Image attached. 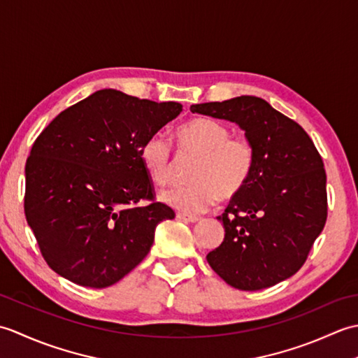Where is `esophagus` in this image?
I'll return each mask as SVG.
<instances>
[{"label": "esophagus", "instance_id": "obj_1", "mask_svg": "<svg viewBox=\"0 0 358 358\" xmlns=\"http://www.w3.org/2000/svg\"><path fill=\"white\" fill-rule=\"evenodd\" d=\"M177 218H178V220H181V222H185V223H195V222H199V217H195V215L177 214Z\"/></svg>", "mask_w": 358, "mask_h": 358}]
</instances>
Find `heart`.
Here are the masks:
<instances>
[{
  "label": "heart",
  "mask_w": 358,
  "mask_h": 358,
  "mask_svg": "<svg viewBox=\"0 0 358 358\" xmlns=\"http://www.w3.org/2000/svg\"><path fill=\"white\" fill-rule=\"evenodd\" d=\"M180 157H196L189 173L191 185L163 194V201L183 214L209 210L222 199L231 201L245 191L254 175L255 146L245 135H232L229 126L209 117H194L173 129ZM140 162L150 181L169 186L173 181V154L169 141L152 135L143 141Z\"/></svg>",
  "instance_id": "heart-1"
}]
</instances>
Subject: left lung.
<instances>
[{
    "instance_id": "8db88e82",
    "label": "left lung",
    "mask_w": 358,
    "mask_h": 358,
    "mask_svg": "<svg viewBox=\"0 0 358 358\" xmlns=\"http://www.w3.org/2000/svg\"><path fill=\"white\" fill-rule=\"evenodd\" d=\"M191 110L237 123L257 154L248 187L217 217L226 234L206 257L210 268L241 291L292 277L328 218L326 172L314 141L258 96L192 104Z\"/></svg>"
}]
</instances>
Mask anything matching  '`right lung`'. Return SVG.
I'll return each instance as SVG.
<instances>
[{"label": "right lung", "instance_id": "add662e5", "mask_svg": "<svg viewBox=\"0 0 358 358\" xmlns=\"http://www.w3.org/2000/svg\"><path fill=\"white\" fill-rule=\"evenodd\" d=\"M181 110L175 101L103 89L36 136L26 162L24 214L50 269L101 289L143 262L157 224L175 212L157 201L140 148Z\"/></svg>", "mask_w": 358, "mask_h": 358}]
</instances>
